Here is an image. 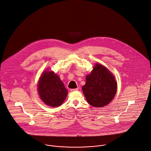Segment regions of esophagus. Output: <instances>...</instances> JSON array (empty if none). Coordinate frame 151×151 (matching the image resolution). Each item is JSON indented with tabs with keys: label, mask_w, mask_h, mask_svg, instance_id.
Wrapping results in <instances>:
<instances>
[{
	"label": "esophagus",
	"mask_w": 151,
	"mask_h": 151,
	"mask_svg": "<svg viewBox=\"0 0 151 151\" xmlns=\"http://www.w3.org/2000/svg\"><path fill=\"white\" fill-rule=\"evenodd\" d=\"M78 88H74V89H71L70 91H78Z\"/></svg>",
	"instance_id": "esophagus-1"
}]
</instances>
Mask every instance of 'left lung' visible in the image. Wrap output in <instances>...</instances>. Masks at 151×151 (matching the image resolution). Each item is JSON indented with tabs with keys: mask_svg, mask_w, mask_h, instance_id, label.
Masks as SVG:
<instances>
[{
	"mask_svg": "<svg viewBox=\"0 0 151 151\" xmlns=\"http://www.w3.org/2000/svg\"><path fill=\"white\" fill-rule=\"evenodd\" d=\"M117 84L113 75L105 67L97 64L82 90L88 103L95 107L108 104L114 97Z\"/></svg>",
	"mask_w": 151,
	"mask_h": 151,
	"instance_id": "obj_1",
	"label": "left lung"
}]
</instances>
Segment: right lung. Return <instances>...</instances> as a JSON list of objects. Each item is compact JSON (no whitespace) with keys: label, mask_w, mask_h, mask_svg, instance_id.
Wrapping results in <instances>:
<instances>
[{"label":"right lung","mask_w":151,"mask_h":151,"mask_svg":"<svg viewBox=\"0 0 151 151\" xmlns=\"http://www.w3.org/2000/svg\"><path fill=\"white\" fill-rule=\"evenodd\" d=\"M38 91L42 101L54 107L61 105L68 93L60 77L52 71L43 73L39 82Z\"/></svg>","instance_id":"1"}]
</instances>
